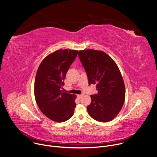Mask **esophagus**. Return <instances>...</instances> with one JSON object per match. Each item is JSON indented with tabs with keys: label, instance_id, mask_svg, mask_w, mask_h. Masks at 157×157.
Listing matches in <instances>:
<instances>
[{
	"label": "esophagus",
	"instance_id": "1",
	"mask_svg": "<svg viewBox=\"0 0 157 157\" xmlns=\"http://www.w3.org/2000/svg\"><path fill=\"white\" fill-rule=\"evenodd\" d=\"M82 94H81V95H77V97L78 98H81L82 97Z\"/></svg>",
	"mask_w": 157,
	"mask_h": 157
}]
</instances>
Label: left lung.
Returning a JSON list of instances; mask_svg holds the SVG:
<instances>
[{"mask_svg":"<svg viewBox=\"0 0 157 157\" xmlns=\"http://www.w3.org/2000/svg\"><path fill=\"white\" fill-rule=\"evenodd\" d=\"M78 55L87 73L89 84H96L97 94L90 95L87 107L89 115L96 121L109 122L121 110L125 100V86L114 60L103 51L87 49Z\"/></svg>","mask_w":157,"mask_h":157,"instance_id":"8db88e82","label":"left lung"}]
</instances>
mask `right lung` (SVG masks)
<instances>
[{"label": "right lung", "instance_id": "right-lung-1", "mask_svg": "<svg viewBox=\"0 0 157 157\" xmlns=\"http://www.w3.org/2000/svg\"><path fill=\"white\" fill-rule=\"evenodd\" d=\"M78 50H58L47 56L36 73L34 95L42 113L56 122H64L72 117L76 96L62 90L70 67L75 60Z\"/></svg>", "mask_w": 157, "mask_h": 157}]
</instances>
